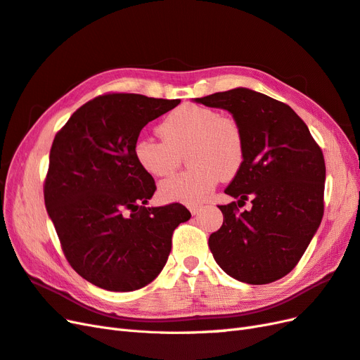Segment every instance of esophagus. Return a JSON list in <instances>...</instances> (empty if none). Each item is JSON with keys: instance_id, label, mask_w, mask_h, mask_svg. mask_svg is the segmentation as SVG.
<instances>
[{"instance_id": "1", "label": "esophagus", "mask_w": 360, "mask_h": 360, "mask_svg": "<svg viewBox=\"0 0 360 360\" xmlns=\"http://www.w3.org/2000/svg\"><path fill=\"white\" fill-rule=\"evenodd\" d=\"M202 205H188V210H190V212L193 214V215H196V214H199L200 211H202Z\"/></svg>"}]
</instances>
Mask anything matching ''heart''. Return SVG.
I'll list each match as a JSON object with an SVG mask.
<instances>
[{"mask_svg": "<svg viewBox=\"0 0 360 360\" xmlns=\"http://www.w3.org/2000/svg\"><path fill=\"white\" fill-rule=\"evenodd\" d=\"M158 131L162 140L141 136L134 141L132 152L139 166L157 178L176 170L186 152L190 167L161 184L160 193L166 200L202 202L220 178L232 179L243 167L245 137L241 123L232 116L184 104L169 112Z\"/></svg>", "mask_w": 360, "mask_h": 360, "instance_id": "b5f03b06", "label": "heart"}]
</instances>
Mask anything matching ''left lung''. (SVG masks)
Instances as JSON below:
<instances>
[{
    "instance_id": "8db88e82",
    "label": "left lung",
    "mask_w": 360,
    "mask_h": 360,
    "mask_svg": "<svg viewBox=\"0 0 360 360\" xmlns=\"http://www.w3.org/2000/svg\"><path fill=\"white\" fill-rule=\"evenodd\" d=\"M196 102L232 112L244 131L243 167L219 205L221 228L211 233L215 262L233 279L271 283L300 261L324 214L326 162L306 123L281 101L232 89ZM249 198L252 208L240 212Z\"/></svg>"
}]
</instances>
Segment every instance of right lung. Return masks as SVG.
Here are the masks:
<instances>
[{"label":"right lung","instance_id":"1","mask_svg":"<svg viewBox=\"0 0 360 360\" xmlns=\"http://www.w3.org/2000/svg\"><path fill=\"white\" fill-rule=\"evenodd\" d=\"M181 99L105 94L81 105L53 141L46 211L68 262L107 291H134L166 265L172 235L191 214L181 203L148 208L157 190L132 146Z\"/></svg>","mask_w":360,"mask_h":360}]
</instances>
